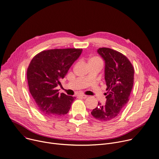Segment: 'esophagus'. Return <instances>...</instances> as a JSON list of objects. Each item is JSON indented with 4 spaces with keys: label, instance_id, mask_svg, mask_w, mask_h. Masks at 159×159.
<instances>
[{
    "label": "esophagus",
    "instance_id": "34e87169",
    "mask_svg": "<svg viewBox=\"0 0 159 159\" xmlns=\"http://www.w3.org/2000/svg\"><path fill=\"white\" fill-rule=\"evenodd\" d=\"M80 96L81 98H86L89 97L87 95H80Z\"/></svg>",
    "mask_w": 159,
    "mask_h": 159
}]
</instances>
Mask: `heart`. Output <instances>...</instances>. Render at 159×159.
<instances>
[{"mask_svg":"<svg viewBox=\"0 0 159 159\" xmlns=\"http://www.w3.org/2000/svg\"><path fill=\"white\" fill-rule=\"evenodd\" d=\"M102 62L101 60L98 58V57H92L90 61H89V63L90 62Z\"/></svg>","mask_w":159,"mask_h":159,"instance_id":"obj_1","label":"heart"}]
</instances>
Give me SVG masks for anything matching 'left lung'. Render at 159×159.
I'll return each instance as SVG.
<instances>
[{
	"label": "left lung",
	"mask_w": 159,
	"mask_h": 159,
	"mask_svg": "<svg viewBox=\"0 0 159 159\" xmlns=\"http://www.w3.org/2000/svg\"><path fill=\"white\" fill-rule=\"evenodd\" d=\"M97 52L105 61V80L107 91L106 103L100 102L91 114L100 122L116 118L129 101L133 86L134 67L129 59L115 50L102 47Z\"/></svg>",
	"instance_id": "1"
}]
</instances>
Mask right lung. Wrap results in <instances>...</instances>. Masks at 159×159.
<instances>
[{
	"instance_id": "obj_1",
	"label": "right lung",
	"mask_w": 159,
	"mask_h": 159,
	"mask_svg": "<svg viewBox=\"0 0 159 159\" xmlns=\"http://www.w3.org/2000/svg\"><path fill=\"white\" fill-rule=\"evenodd\" d=\"M82 50V48L43 50L31 61L27 69L29 90L43 116L57 118L68 113L76 97L63 93L59 94L57 86Z\"/></svg>"
}]
</instances>
